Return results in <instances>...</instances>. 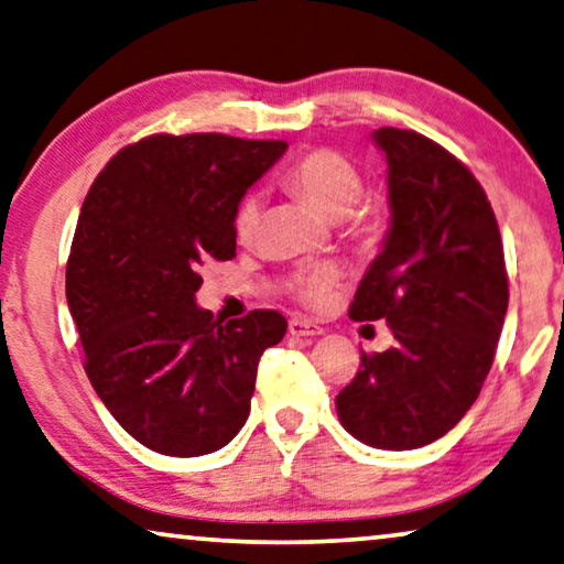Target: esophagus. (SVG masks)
<instances>
[{
    "mask_svg": "<svg viewBox=\"0 0 564 564\" xmlns=\"http://www.w3.org/2000/svg\"><path fill=\"white\" fill-rule=\"evenodd\" d=\"M289 334L296 336V339H314V336H322V326L304 322V318H291L289 322Z\"/></svg>",
    "mask_w": 564,
    "mask_h": 564,
    "instance_id": "esophagus-1",
    "label": "esophagus"
}]
</instances>
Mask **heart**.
I'll return each mask as SVG.
<instances>
[{"label": "heart", "instance_id": "obj_1", "mask_svg": "<svg viewBox=\"0 0 564 564\" xmlns=\"http://www.w3.org/2000/svg\"><path fill=\"white\" fill-rule=\"evenodd\" d=\"M285 182L301 192L318 213L326 217H347L351 232L372 240L388 225V207L382 199H359L365 180L347 156L334 149L308 151L291 166ZM263 217V195L256 189L240 197L232 215V228L240 242H250L258 235ZM339 279L334 265H306L293 273L291 291L306 306H322L332 285Z\"/></svg>", "mask_w": 564, "mask_h": 564}]
</instances>
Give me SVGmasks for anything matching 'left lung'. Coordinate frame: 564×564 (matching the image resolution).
<instances>
[{
	"mask_svg": "<svg viewBox=\"0 0 564 564\" xmlns=\"http://www.w3.org/2000/svg\"><path fill=\"white\" fill-rule=\"evenodd\" d=\"M388 159L390 230L349 306L390 324L394 344L362 355L336 394L341 425L372 448L438 441L474 405L489 375L509 281L501 232L476 176L423 133L377 129Z\"/></svg>",
	"mask_w": 564,
	"mask_h": 564,
	"instance_id": "left-lung-1",
	"label": "left lung"
}]
</instances>
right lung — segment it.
Segmentation results:
<instances>
[{"label": "right lung", "instance_id": "1", "mask_svg": "<svg viewBox=\"0 0 564 564\" xmlns=\"http://www.w3.org/2000/svg\"><path fill=\"white\" fill-rule=\"evenodd\" d=\"M285 141L156 133L121 149L83 202L65 271L86 375L131 438L164 456L228 445L250 413L279 311L223 322L197 306L199 271L235 258L240 197Z\"/></svg>", "mask_w": 564, "mask_h": 564}]
</instances>
